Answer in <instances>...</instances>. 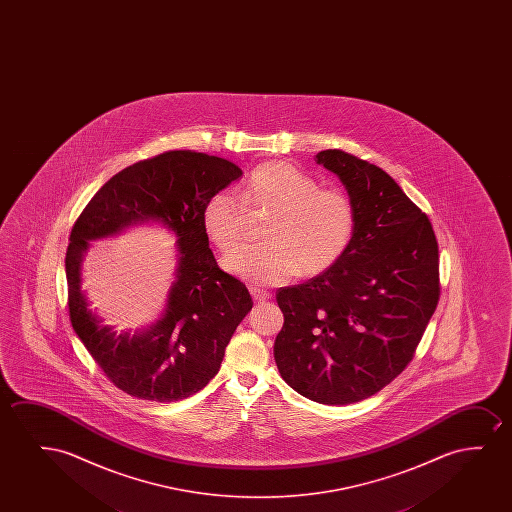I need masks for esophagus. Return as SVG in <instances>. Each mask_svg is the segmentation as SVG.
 I'll list each match as a JSON object with an SVG mask.
<instances>
[{
	"label": "esophagus",
	"mask_w": 512,
	"mask_h": 512,
	"mask_svg": "<svg viewBox=\"0 0 512 512\" xmlns=\"http://www.w3.org/2000/svg\"><path fill=\"white\" fill-rule=\"evenodd\" d=\"M250 294H252L253 299L257 302H264L267 299H271V294L264 290V288L257 287V285H252L250 287Z\"/></svg>",
	"instance_id": "1"
}]
</instances>
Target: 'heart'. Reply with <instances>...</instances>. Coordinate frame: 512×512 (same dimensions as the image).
I'll return each mask as SVG.
<instances>
[{
  "label": "heart",
  "mask_w": 512,
  "mask_h": 512,
  "mask_svg": "<svg viewBox=\"0 0 512 512\" xmlns=\"http://www.w3.org/2000/svg\"><path fill=\"white\" fill-rule=\"evenodd\" d=\"M273 211L262 231L266 245L245 246L224 260L232 274L259 285H276L329 271L350 248L357 225L351 197L341 189H320L313 176L288 162L253 169L239 197L220 190L206 201L204 234L222 252L245 239L248 213Z\"/></svg>",
  "instance_id": "heart-1"
}]
</instances>
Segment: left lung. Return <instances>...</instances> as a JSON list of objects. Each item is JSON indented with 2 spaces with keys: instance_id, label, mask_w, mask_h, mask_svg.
Listing matches in <instances>:
<instances>
[{
  "instance_id": "left-lung-1",
  "label": "left lung",
  "mask_w": 512,
  "mask_h": 512,
  "mask_svg": "<svg viewBox=\"0 0 512 512\" xmlns=\"http://www.w3.org/2000/svg\"><path fill=\"white\" fill-rule=\"evenodd\" d=\"M316 162L343 182L357 225L336 266L276 292L285 323L274 360L302 397L346 406L413 360L441 295L439 246L427 215L383 169L336 148Z\"/></svg>"
}]
</instances>
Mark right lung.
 <instances>
[{
	"label": "right lung",
	"instance_id": "add662e5",
	"mask_svg": "<svg viewBox=\"0 0 512 512\" xmlns=\"http://www.w3.org/2000/svg\"><path fill=\"white\" fill-rule=\"evenodd\" d=\"M239 176L241 169L222 157L169 150L112 176L75 220L64 259L71 325L106 378L127 395L175 402L203 390L252 309L245 283L218 267L201 222L206 201ZM145 219H159L176 232L177 281L154 328L117 337L86 309L79 264L87 240Z\"/></svg>",
	"mask_w": 512,
	"mask_h": 512
}]
</instances>
